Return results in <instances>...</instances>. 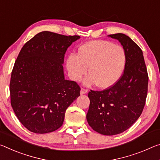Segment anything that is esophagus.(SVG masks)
<instances>
[{
	"label": "esophagus",
	"instance_id": "1",
	"mask_svg": "<svg viewBox=\"0 0 160 160\" xmlns=\"http://www.w3.org/2000/svg\"><path fill=\"white\" fill-rule=\"evenodd\" d=\"M88 92V90L87 89H84V88H81L80 90V95H84V94H86Z\"/></svg>",
	"mask_w": 160,
	"mask_h": 160
}]
</instances>
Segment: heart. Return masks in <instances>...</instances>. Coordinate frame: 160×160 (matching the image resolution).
I'll return each mask as SVG.
<instances>
[{"instance_id": "b5f03b06", "label": "heart", "mask_w": 160, "mask_h": 160, "mask_svg": "<svg viewBox=\"0 0 160 160\" xmlns=\"http://www.w3.org/2000/svg\"><path fill=\"white\" fill-rule=\"evenodd\" d=\"M126 62L125 50L120 45L107 40H92L81 45L77 55H69L65 65L71 80H80L88 68L89 75L83 84H97L98 88L107 89L120 80Z\"/></svg>"}]
</instances>
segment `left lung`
I'll list each match as a JSON object with an SVG mask.
<instances>
[{
    "label": "left lung",
    "mask_w": 160,
    "mask_h": 160,
    "mask_svg": "<svg viewBox=\"0 0 160 160\" xmlns=\"http://www.w3.org/2000/svg\"><path fill=\"white\" fill-rule=\"evenodd\" d=\"M108 37L118 40L125 50V69L112 87L89 92L90 103L86 118L98 133L115 135L130 128L142 112L148 95V75L143 52L130 37L123 33Z\"/></svg>",
    "instance_id": "1"
}]
</instances>
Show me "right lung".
<instances>
[{
  "instance_id": "right-lung-1",
  "label": "right lung",
  "mask_w": 160,
  "mask_h": 160,
  "mask_svg": "<svg viewBox=\"0 0 160 160\" xmlns=\"http://www.w3.org/2000/svg\"><path fill=\"white\" fill-rule=\"evenodd\" d=\"M78 35L40 32L19 52L10 82L11 103L19 121L37 134L62 125L67 108L80 96L74 81L65 79V53Z\"/></svg>"
}]
</instances>
